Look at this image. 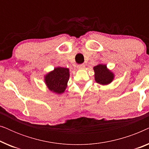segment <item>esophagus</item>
<instances>
[{
    "label": "esophagus",
    "instance_id": "obj_1",
    "mask_svg": "<svg viewBox=\"0 0 149 149\" xmlns=\"http://www.w3.org/2000/svg\"><path fill=\"white\" fill-rule=\"evenodd\" d=\"M85 67V64H78L77 65V68H83Z\"/></svg>",
    "mask_w": 149,
    "mask_h": 149
}]
</instances>
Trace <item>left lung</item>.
<instances>
[{"label":"left lung","instance_id":"obj_1","mask_svg":"<svg viewBox=\"0 0 149 149\" xmlns=\"http://www.w3.org/2000/svg\"><path fill=\"white\" fill-rule=\"evenodd\" d=\"M95 72V80L101 85H107L113 81L114 75L107 68L106 65L99 64L93 68Z\"/></svg>","mask_w":149,"mask_h":149}]
</instances>
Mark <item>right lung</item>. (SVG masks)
I'll return each mask as SVG.
<instances>
[{"instance_id":"1","label":"right lung","mask_w":149,"mask_h":149,"mask_svg":"<svg viewBox=\"0 0 149 149\" xmlns=\"http://www.w3.org/2000/svg\"><path fill=\"white\" fill-rule=\"evenodd\" d=\"M69 79V70L66 68L58 67L45 77V81L49 90L57 93L65 91Z\"/></svg>"}]
</instances>
